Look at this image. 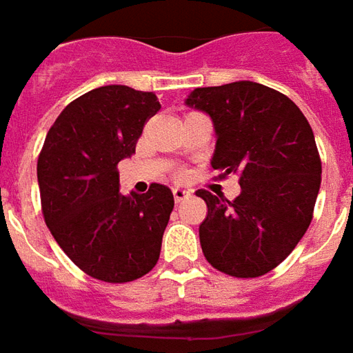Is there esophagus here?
<instances>
[{
  "label": "esophagus",
  "instance_id": "obj_1",
  "mask_svg": "<svg viewBox=\"0 0 353 353\" xmlns=\"http://www.w3.org/2000/svg\"><path fill=\"white\" fill-rule=\"evenodd\" d=\"M172 196H174V201H176V203H181L182 200H186V198L190 196V190L176 186V188H172Z\"/></svg>",
  "mask_w": 353,
  "mask_h": 353
}]
</instances>
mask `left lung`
Masks as SVG:
<instances>
[{"instance_id": "1", "label": "left lung", "mask_w": 353, "mask_h": 353, "mask_svg": "<svg viewBox=\"0 0 353 353\" xmlns=\"http://www.w3.org/2000/svg\"><path fill=\"white\" fill-rule=\"evenodd\" d=\"M209 115L215 128L211 167L240 176L228 201L208 190L200 244L221 273L254 279L290 255L313 217L321 159L307 119L292 99L263 84L240 80L196 88L184 101Z\"/></svg>"}]
</instances>
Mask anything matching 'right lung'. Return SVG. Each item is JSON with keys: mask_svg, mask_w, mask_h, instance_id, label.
Returning <instances> with one entry per match:
<instances>
[{"mask_svg": "<svg viewBox=\"0 0 353 353\" xmlns=\"http://www.w3.org/2000/svg\"><path fill=\"white\" fill-rule=\"evenodd\" d=\"M161 109L153 92L111 84L70 101L46 136L38 184L46 225L72 263L105 283L150 273L174 208L171 188L119 192L117 165Z\"/></svg>", "mask_w": 353, "mask_h": 353, "instance_id": "right-lung-1", "label": "right lung"}]
</instances>
